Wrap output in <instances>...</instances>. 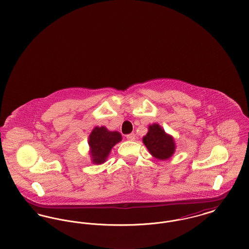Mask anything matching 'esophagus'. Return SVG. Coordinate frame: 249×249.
<instances>
[{
    "instance_id": "esophagus-1",
    "label": "esophagus",
    "mask_w": 249,
    "mask_h": 249,
    "mask_svg": "<svg viewBox=\"0 0 249 249\" xmlns=\"http://www.w3.org/2000/svg\"><path fill=\"white\" fill-rule=\"evenodd\" d=\"M126 138L130 141H134L135 140V134L134 133H130V134H127L126 135Z\"/></svg>"
}]
</instances>
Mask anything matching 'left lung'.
<instances>
[{
  "instance_id": "8db88e82",
  "label": "left lung",
  "mask_w": 249,
  "mask_h": 249,
  "mask_svg": "<svg viewBox=\"0 0 249 249\" xmlns=\"http://www.w3.org/2000/svg\"><path fill=\"white\" fill-rule=\"evenodd\" d=\"M142 142L149 150L150 154L159 160L169 159L174 154L176 145L172 136L166 134L162 128L153 124L148 128V132L142 138Z\"/></svg>"
}]
</instances>
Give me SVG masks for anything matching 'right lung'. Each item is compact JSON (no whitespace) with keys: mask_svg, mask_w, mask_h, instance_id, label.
Returning <instances> with one entry per match:
<instances>
[{"mask_svg":"<svg viewBox=\"0 0 249 249\" xmlns=\"http://www.w3.org/2000/svg\"><path fill=\"white\" fill-rule=\"evenodd\" d=\"M120 141L121 135L118 131H109L105 127H96L89 139L92 161L96 164L104 163L112 147Z\"/></svg>","mask_w":249,"mask_h":249,"instance_id":"add662e5","label":"right lung"}]
</instances>
